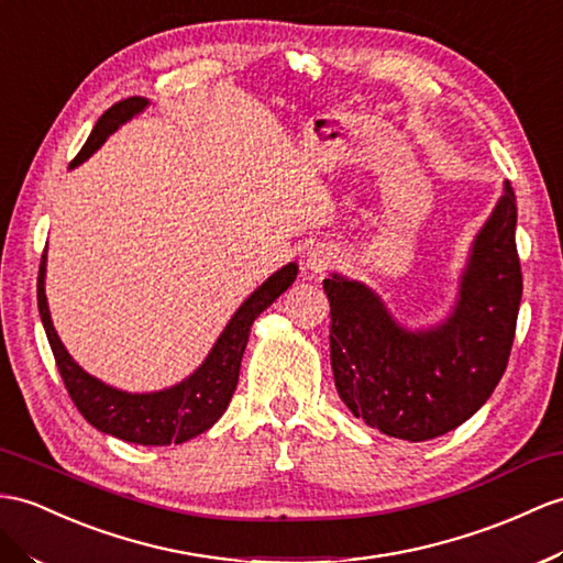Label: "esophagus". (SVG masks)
Returning <instances> with one entry per match:
<instances>
[{
  "label": "esophagus",
  "instance_id": "1",
  "mask_svg": "<svg viewBox=\"0 0 563 563\" xmlns=\"http://www.w3.org/2000/svg\"><path fill=\"white\" fill-rule=\"evenodd\" d=\"M306 265H308L310 272L332 269L336 265V251L334 249H327V245H318V249H312L308 253Z\"/></svg>",
  "mask_w": 563,
  "mask_h": 563
}]
</instances>
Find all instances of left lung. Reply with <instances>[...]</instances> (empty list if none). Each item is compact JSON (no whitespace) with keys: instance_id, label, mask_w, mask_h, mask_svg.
I'll list each match as a JSON object with an SVG mask.
<instances>
[{"instance_id":"obj_1","label":"left lung","mask_w":563,"mask_h":563,"mask_svg":"<svg viewBox=\"0 0 563 563\" xmlns=\"http://www.w3.org/2000/svg\"><path fill=\"white\" fill-rule=\"evenodd\" d=\"M329 355L341 401L369 428L408 442L456 430L483 406L509 363L523 274L516 196H504L475 239L454 314L410 334L363 284L324 279Z\"/></svg>"}]
</instances>
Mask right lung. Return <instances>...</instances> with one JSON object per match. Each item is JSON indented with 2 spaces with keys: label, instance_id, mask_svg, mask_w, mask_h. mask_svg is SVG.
I'll return each instance as SVG.
<instances>
[{
  "label": "right lung",
  "instance_id": "add662e5",
  "mask_svg": "<svg viewBox=\"0 0 563 563\" xmlns=\"http://www.w3.org/2000/svg\"><path fill=\"white\" fill-rule=\"evenodd\" d=\"M145 104L147 100L143 98H126L109 107L98 119V123H95L90 139L74 157L71 167L88 159L104 143L107 135L117 131L119 123L139 114ZM296 274L298 267L294 263L282 267L277 274H272L239 308L234 318H231L212 353L208 355V361L196 369V375H190L178 387L157 394H126L112 389L102 385L100 379L90 377L86 369H80V365L74 363L49 320V308L45 298V253L43 260H40L37 274V310L40 318H43L64 387L68 396H71L74 406L80 410V416L92 428L114 434L123 442L143 446H167L194 440V437L210 430L222 418L239 385L241 358L245 344H249V334L255 318L289 289Z\"/></svg>",
  "mask_w": 563,
  "mask_h": 563
}]
</instances>
